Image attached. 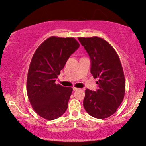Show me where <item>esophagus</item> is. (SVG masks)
I'll return each mask as SVG.
<instances>
[{
    "mask_svg": "<svg viewBox=\"0 0 146 146\" xmlns=\"http://www.w3.org/2000/svg\"><path fill=\"white\" fill-rule=\"evenodd\" d=\"M72 88H73V90H76L78 89V88H76V87H74V86L72 87Z\"/></svg>",
    "mask_w": 146,
    "mask_h": 146,
    "instance_id": "1",
    "label": "esophagus"
}]
</instances>
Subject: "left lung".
I'll list each match as a JSON object with an SVG mask.
<instances>
[{
  "label": "left lung",
  "instance_id": "8db88e82",
  "mask_svg": "<svg viewBox=\"0 0 146 146\" xmlns=\"http://www.w3.org/2000/svg\"><path fill=\"white\" fill-rule=\"evenodd\" d=\"M78 39L90 58V72L98 80L96 91L85 90L84 109L94 118H107L116 112L125 96V80L120 59L115 49L101 37Z\"/></svg>",
  "mask_w": 146,
  "mask_h": 146
}]
</instances>
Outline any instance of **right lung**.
Returning a JSON list of instances; mask_svg holds the SVG:
<instances>
[{
	"instance_id": "add662e5",
	"label": "right lung",
	"mask_w": 146,
	"mask_h": 146,
	"mask_svg": "<svg viewBox=\"0 0 146 146\" xmlns=\"http://www.w3.org/2000/svg\"><path fill=\"white\" fill-rule=\"evenodd\" d=\"M79 46L73 37L52 36L39 45L32 57L27 74V96L33 110L43 119L54 120L67 109L72 88L56 84V79Z\"/></svg>"
}]
</instances>
